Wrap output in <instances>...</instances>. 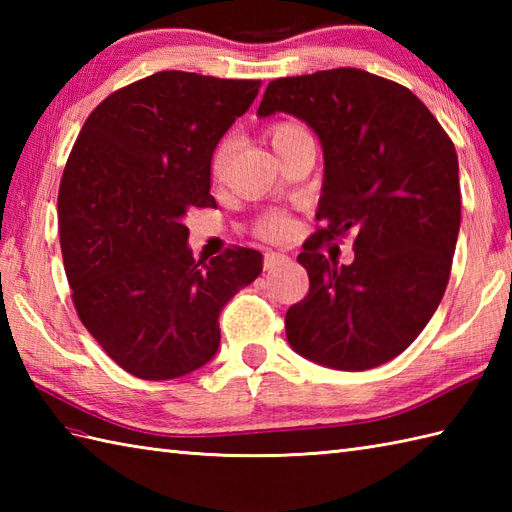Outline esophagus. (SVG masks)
I'll return each mask as SVG.
<instances>
[{"label":"esophagus","mask_w":512,"mask_h":512,"mask_svg":"<svg viewBox=\"0 0 512 512\" xmlns=\"http://www.w3.org/2000/svg\"><path fill=\"white\" fill-rule=\"evenodd\" d=\"M281 262H286V255L275 253V250H266V253H264V268H266V270L279 266Z\"/></svg>","instance_id":"34e87169"}]
</instances>
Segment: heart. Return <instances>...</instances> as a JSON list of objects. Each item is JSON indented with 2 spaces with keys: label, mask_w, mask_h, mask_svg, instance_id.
I'll list each match as a JSON object with an SVG mask.
<instances>
[{
  "label": "heart",
  "mask_w": 512,
  "mask_h": 512,
  "mask_svg": "<svg viewBox=\"0 0 512 512\" xmlns=\"http://www.w3.org/2000/svg\"><path fill=\"white\" fill-rule=\"evenodd\" d=\"M310 136L306 125L299 121H292V118H284V121H277L268 127V140L273 149L277 151V156L281 151H286L292 143H297L299 138ZM228 156H231V140L224 138L217 143L213 156H211V178L213 182H220L224 176ZM290 220L284 213H266L259 217V222L255 226V231L259 237L266 239H281L290 233Z\"/></svg>",
  "instance_id": "1"
}]
</instances>
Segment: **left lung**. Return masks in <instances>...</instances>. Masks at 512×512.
Here are the masks:
<instances>
[{"label": "left lung", "mask_w": 512, "mask_h": 512, "mask_svg": "<svg viewBox=\"0 0 512 512\" xmlns=\"http://www.w3.org/2000/svg\"><path fill=\"white\" fill-rule=\"evenodd\" d=\"M306 121L323 147L319 226L297 262L310 290L286 312L292 350L361 372L405 352L438 310L460 233L458 154L405 85L358 68L270 81L259 116ZM355 237L350 267L323 243Z\"/></svg>", "instance_id": "1"}]
</instances>
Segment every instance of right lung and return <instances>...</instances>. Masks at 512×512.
<instances>
[{
	"label": "right lung",
	"instance_id": "add662e5",
	"mask_svg": "<svg viewBox=\"0 0 512 512\" xmlns=\"http://www.w3.org/2000/svg\"><path fill=\"white\" fill-rule=\"evenodd\" d=\"M262 81L165 70L94 107L59 187L63 268L81 323L107 356L145 380L211 361L220 312L262 273L233 246L195 262L184 217L217 209L211 156Z\"/></svg>",
	"mask_w": 512,
	"mask_h": 512
}]
</instances>
